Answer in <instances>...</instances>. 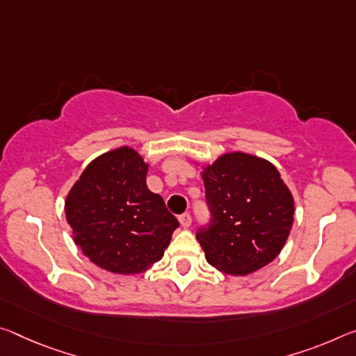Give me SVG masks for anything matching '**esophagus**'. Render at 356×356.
I'll use <instances>...</instances> for the list:
<instances>
[{
    "instance_id": "obj_1",
    "label": "esophagus",
    "mask_w": 356,
    "mask_h": 356,
    "mask_svg": "<svg viewBox=\"0 0 356 356\" xmlns=\"http://www.w3.org/2000/svg\"><path fill=\"white\" fill-rule=\"evenodd\" d=\"M179 222L184 228H188L191 225V216L188 212H185V213H182V216H179Z\"/></svg>"
}]
</instances>
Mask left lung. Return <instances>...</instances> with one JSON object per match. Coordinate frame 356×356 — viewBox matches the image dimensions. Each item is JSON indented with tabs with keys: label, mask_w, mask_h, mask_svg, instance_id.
<instances>
[{
	"label": "left lung",
	"mask_w": 356,
	"mask_h": 356,
	"mask_svg": "<svg viewBox=\"0 0 356 356\" xmlns=\"http://www.w3.org/2000/svg\"><path fill=\"white\" fill-rule=\"evenodd\" d=\"M211 223L196 233L209 264L247 275L266 266L289 239L295 201L273 163L231 152L202 171Z\"/></svg>",
	"instance_id": "8db88e82"
}]
</instances>
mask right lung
<instances>
[{"instance_id": "1", "label": "right lung", "mask_w": 356, "mask_h": 356, "mask_svg": "<svg viewBox=\"0 0 356 356\" xmlns=\"http://www.w3.org/2000/svg\"><path fill=\"white\" fill-rule=\"evenodd\" d=\"M149 165L131 147L107 152L83 169L65 201L72 238L97 266L139 274L160 261L177 218L145 184Z\"/></svg>"}]
</instances>
